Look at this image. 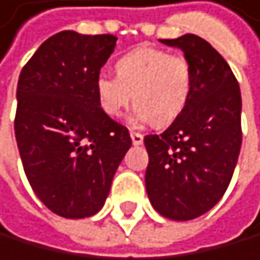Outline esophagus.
<instances>
[{"instance_id":"1","label":"esophagus","mask_w":260,"mask_h":260,"mask_svg":"<svg viewBox=\"0 0 260 260\" xmlns=\"http://www.w3.org/2000/svg\"><path fill=\"white\" fill-rule=\"evenodd\" d=\"M131 139H133V144L134 146H141V144H143V141H144L143 134L134 133V131H131Z\"/></svg>"}]
</instances>
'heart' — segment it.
<instances>
[{
  "instance_id": "b5f03b06",
  "label": "heart",
  "mask_w": 260,
  "mask_h": 260,
  "mask_svg": "<svg viewBox=\"0 0 260 260\" xmlns=\"http://www.w3.org/2000/svg\"><path fill=\"white\" fill-rule=\"evenodd\" d=\"M116 76L99 74L94 83L101 109L121 116L134 99V124L168 126L181 116L192 91V71L181 54L139 46L116 62Z\"/></svg>"
}]
</instances>
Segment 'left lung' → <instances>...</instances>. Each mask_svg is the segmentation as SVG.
<instances>
[{"mask_svg":"<svg viewBox=\"0 0 260 260\" xmlns=\"http://www.w3.org/2000/svg\"><path fill=\"white\" fill-rule=\"evenodd\" d=\"M179 48L192 71V91L181 116L162 134H149L146 191L152 207L173 221H191L217 204L239 157L241 89L234 73L206 39H161Z\"/></svg>","mask_w":260,"mask_h":260,"instance_id":"1","label":"left lung"}]
</instances>
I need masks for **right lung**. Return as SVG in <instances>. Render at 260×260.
I'll list each match as a JSON object with an SVG mask.
<instances>
[{
	"instance_id": "obj_1",
	"label": "right lung",
	"mask_w": 260,
	"mask_h": 260,
	"mask_svg": "<svg viewBox=\"0 0 260 260\" xmlns=\"http://www.w3.org/2000/svg\"><path fill=\"white\" fill-rule=\"evenodd\" d=\"M116 41L61 31L19 74L14 136L24 173L39 201L66 219L101 209L131 147L127 127L104 113L94 89Z\"/></svg>"
}]
</instances>
